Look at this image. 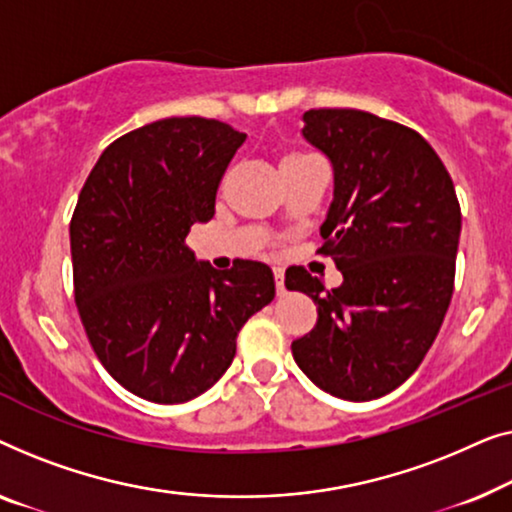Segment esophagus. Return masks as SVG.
<instances>
[{"instance_id":"esophagus-1","label":"esophagus","mask_w":512,"mask_h":512,"mask_svg":"<svg viewBox=\"0 0 512 512\" xmlns=\"http://www.w3.org/2000/svg\"><path fill=\"white\" fill-rule=\"evenodd\" d=\"M273 280H276V292L283 294L285 292V271L280 266H273Z\"/></svg>"}]
</instances>
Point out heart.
I'll return each mask as SVG.
<instances>
[{
    "label": "heart",
    "mask_w": 512,
    "mask_h": 512,
    "mask_svg": "<svg viewBox=\"0 0 512 512\" xmlns=\"http://www.w3.org/2000/svg\"><path fill=\"white\" fill-rule=\"evenodd\" d=\"M301 160H306V155H299V153H290V155H285L283 160H280V169L292 167V164H297V162H301Z\"/></svg>",
    "instance_id": "obj_1"
}]
</instances>
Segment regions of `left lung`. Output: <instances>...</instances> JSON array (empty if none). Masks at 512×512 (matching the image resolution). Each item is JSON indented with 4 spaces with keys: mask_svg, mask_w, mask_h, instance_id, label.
I'll use <instances>...</instances> for the list:
<instances>
[{
    "mask_svg": "<svg viewBox=\"0 0 512 512\" xmlns=\"http://www.w3.org/2000/svg\"><path fill=\"white\" fill-rule=\"evenodd\" d=\"M304 122V139L334 169L320 253L343 283L325 290L306 269L285 273L287 290L318 306L292 355L320 390L371 401L413 376L443 325L462 211L448 169L415 129L357 109H311Z\"/></svg>",
    "mask_w": 512,
    "mask_h": 512,
    "instance_id": "1",
    "label": "left lung"
}]
</instances>
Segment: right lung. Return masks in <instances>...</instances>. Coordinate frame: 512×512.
Instances as JSON below:
<instances>
[{"label":"right lung","instance_id":"right-lung-1","mask_svg":"<svg viewBox=\"0 0 512 512\" xmlns=\"http://www.w3.org/2000/svg\"><path fill=\"white\" fill-rule=\"evenodd\" d=\"M243 141L199 115L150 122L115 139L78 194L69 225L78 315L104 369L146 401L183 403L218 383L241 327L276 294L266 264L218 271L185 243L213 218Z\"/></svg>","mask_w":512,"mask_h":512}]
</instances>
